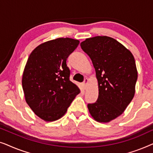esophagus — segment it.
Returning <instances> with one entry per match:
<instances>
[{
    "mask_svg": "<svg viewBox=\"0 0 153 153\" xmlns=\"http://www.w3.org/2000/svg\"><path fill=\"white\" fill-rule=\"evenodd\" d=\"M88 82V79L87 78H85L84 81H83V88H84V89H85L87 88Z\"/></svg>",
    "mask_w": 153,
    "mask_h": 153,
    "instance_id": "esophagus-1",
    "label": "esophagus"
}]
</instances>
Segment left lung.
<instances>
[{
  "instance_id": "1",
  "label": "left lung",
  "mask_w": 153,
  "mask_h": 153,
  "mask_svg": "<svg viewBox=\"0 0 153 153\" xmlns=\"http://www.w3.org/2000/svg\"><path fill=\"white\" fill-rule=\"evenodd\" d=\"M80 45L92 60L99 85L97 100L88 108L95 120L108 123L122 114L134 96L138 76L134 58L110 37L88 38Z\"/></svg>"
}]
</instances>
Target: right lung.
Segmentation results:
<instances>
[{"label": "right lung", "mask_w": 153, "mask_h": 153, "mask_svg": "<svg viewBox=\"0 0 153 153\" xmlns=\"http://www.w3.org/2000/svg\"><path fill=\"white\" fill-rule=\"evenodd\" d=\"M79 41L58 38L39 45L27 60L22 77L26 101L45 121L58 120L65 114L80 90L70 80L67 58Z\"/></svg>", "instance_id": "right-lung-1"}]
</instances>
